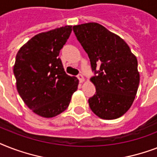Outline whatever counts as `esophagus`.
<instances>
[{
    "instance_id": "obj_1",
    "label": "esophagus",
    "mask_w": 157,
    "mask_h": 157,
    "mask_svg": "<svg viewBox=\"0 0 157 157\" xmlns=\"http://www.w3.org/2000/svg\"><path fill=\"white\" fill-rule=\"evenodd\" d=\"M77 78L79 79L80 82H83V81H85V78H84L83 75H81V74H79L78 76H77Z\"/></svg>"
}]
</instances>
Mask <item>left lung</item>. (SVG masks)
<instances>
[{"mask_svg":"<svg viewBox=\"0 0 157 157\" xmlns=\"http://www.w3.org/2000/svg\"><path fill=\"white\" fill-rule=\"evenodd\" d=\"M90 60L96 94L89 99L92 112L104 120L119 118L134 103L139 85L138 60L122 38L97 23L73 26Z\"/></svg>","mask_w":157,"mask_h":157,"instance_id":"8db88e82","label":"left lung"}]
</instances>
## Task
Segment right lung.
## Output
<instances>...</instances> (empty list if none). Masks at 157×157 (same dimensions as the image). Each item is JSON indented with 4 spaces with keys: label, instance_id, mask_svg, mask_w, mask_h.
Listing matches in <instances>:
<instances>
[{
    "label": "right lung",
    "instance_id": "obj_1",
    "mask_svg": "<svg viewBox=\"0 0 157 157\" xmlns=\"http://www.w3.org/2000/svg\"><path fill=\"white\" fill-rule=\"evenodd\" d=\"M71 30V26H64L39 33L16 55L17 90L24 103L40 117L50 118L64 112L77 90L78 79L66 74L59 58Z\"/></svg>",
    "mask_w": 157,
    "mask_h": 157
}]
</instances>
